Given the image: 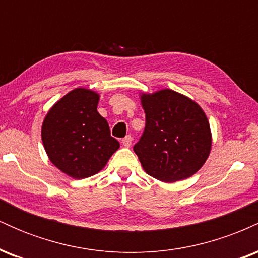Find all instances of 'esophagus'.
Listing matches in <instances>:
<instances>
[{
    "label": "esophagus",
    "instance_id": "obj_1",
    "mask_svg": "<svg viewBox=\"0 0 258 258\" xmlns=\"http://www.w3.org/2000/svg\"><path fill=\"white\" fill-rule=\"evenodd\" d=\"M132 144V137L131 136H126L125 138L122 139V146L125 148H130Z\"/></svg>",
    "mask_w": 258,
    "mask_h": 258
}]
</instances>
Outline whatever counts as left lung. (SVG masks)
<instances>
[{
  "label": "left lung",
  "instance_id": "1",
  "mask_svg": "<svg viewBox=\"0 0 258 258\" xmlns=\"http://www.w3.org/2000/svg\"><path fill=\"white\" fill-rule=\"evenodd\" d=\"M146 128L133 150L149 176L173 183L203 167L212 147L205 111L193 99L164 88L139 93Z\"/></svg>",
  "mask_w": 258,
  "mask_h": 258
}]
</instances>
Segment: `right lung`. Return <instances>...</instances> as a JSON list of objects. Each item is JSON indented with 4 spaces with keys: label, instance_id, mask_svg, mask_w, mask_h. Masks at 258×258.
<instances>
[{
    "label": "right lung",
    "instance_id": "right-lung-1",
    "mask_svg": "<svg viewBox=\"0 0 258 258\" xmlns=\"http://www.w3.org/2000/svg\"><path fill=\"white\" fill-rule=\"evenodd\" d=\"M99 93L79 87L55 102L44 116L41 138L47 156L75 179L100 172L120 143L97 110Z\"/></svg>",
    "mask_w": 258,
    "mask_h": 258
}]
</instances>
